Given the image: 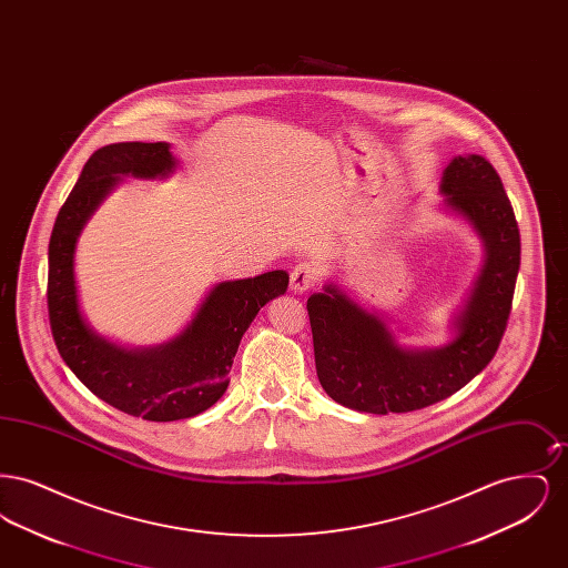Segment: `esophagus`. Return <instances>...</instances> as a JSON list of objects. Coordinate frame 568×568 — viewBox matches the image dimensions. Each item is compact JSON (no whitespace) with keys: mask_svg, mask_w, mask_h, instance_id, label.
<instances>
[{"mask_svg":"<svg viewBox=\"0 0 568 568\" xmlns=\"http://www.w3.org/2000/svg\"><path fill=\"white\" fill-rule=\"evenodd\" d=\"M315 283V268L306 262H300L296 268L292 271V278H290V287L294 294H304L306 290H311Z\"/></svg>","mask_w":568,"mask_h":568,"instance_id":"1","label":"esophagus"}]
</instances>
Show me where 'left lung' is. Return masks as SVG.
<instances>
[{"label": "left lung", "mask_w": 568, "mask_h": 568, "mask_svg": "<svg viewBox=\"0 0 568 568\" xmlns=\"http://www.w3.org/2000/svg\"><path fill=\"white\" fill-rule=\"evenodd\" d=\"M443 206L462 216L484 244V264L454 315V338L434 349H410L385 320L336 283L306 302L315 366L325 394L359 413H408L440 403L477 377L498 349L519 271L514 206L494 165L458 155L443 172Z\"/></svg>", "instance_id": "left-lung-1"}]
</instances>
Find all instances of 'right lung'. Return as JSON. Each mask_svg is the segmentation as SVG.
Returning a JSON list of instances; mask_svg holds the SVG:
<instances>
[{"instance_id": "right-lung-1", "label": "right lung", "mask_w": 568, "mask_h": 568, "mask_svg": "<svg viewBox=\"0 0 568 568\" xmlns=\"http://www.w3.org/2000/svg\"><path fill=\"white\" fill-rule=\"evenodd\" d=\"M174 168L168 142L98 149L61 206L49 243V317L63 362L100 400L149 422L187 419L215 405L230 385L227 375L246 327L290 285L285 271L216 283L179 336L146 349L116 345L87 324L74 276L84 223L123 176L165 179Z\"/></svg>"}]
</instances>
